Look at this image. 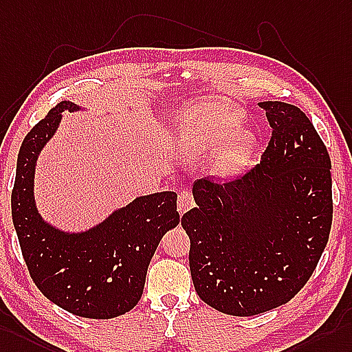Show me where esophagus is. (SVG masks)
Wrapping results in <instances>:
<instances>
[{
	"label": "esophagus",
	"mask_w": 352,
	"mask_h": 352,
	"mask_svg": "<svg viewBox=\"0 0 352 352\" xmlns=\"http://www.w3.org/2000/svg\"><path fill=\"white\" fill-rule=\"evenodd\" d=\"M194 197L191 194V191L188 190H182L181 194L177 197V210L179 213H185L186 210H190L191 208H194Z\"/></svg>",
	"instance_id": "esophagus-1"
}]
</instances>
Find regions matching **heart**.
I'll use <instances>...</instances> for the list:
<instances>
[{
  "mask_svg": "<svg viewBox=\"0 0 352 352\" xmlns=\"http://www.w3.org/2000/svg\"><path fill=\"white\" fill-rule=\"evenodd\" d=\"M184 140L197 144L215 143L233 133L241 122V113L221 101H206L184 110L177 119ZM251 149V137L241 134L221 144L213 166L222 175H230L241 166Z\"/></svg>",
  "mask_w": 352,
  "mask_h": 352,
  "instance_id": "b5f03b06",
  "label": "heart"
}]
</instances>
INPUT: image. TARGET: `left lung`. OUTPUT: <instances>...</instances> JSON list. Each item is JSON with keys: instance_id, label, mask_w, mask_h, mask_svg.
Masks as SVG:
<instances>
[{"instance_id": "8db88e82", "label": "left lung", "mask_w": 352, "mask_h": 352, "mask_svg": "<svg viewBox=\"0 0 352 352\" xmlns=\"http://www.w3.org/2000/svg\"><path fill=\"white\" fill-rule=\"evenodd\" d=\"M272 126L260 164L226 184L199 179L190 236L197 294L222 314L251 316L289 302L318 264L333 219L331 161L302 110L264 101Z\"/></svg>"}]
</instances>
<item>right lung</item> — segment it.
Returning <instances> with one entry per match:
<instances>
[{"label":"right lung","mask_w":352,"mask_h":352,"mask_svg":"<svg viewBox=\"0 0 352 352\" xmlns=\"http://www.w3.org/2000/svg\"><path fill=\"white\" fill-rule=\"evenodd\" d=\"M79 109L74 102L61 101L23 139L12 191V217L23 260L41 293L70 314L109 320L139 303L161 237L179 224L177 194L137 197L83 233H65L43 221L34 201L36 161L56 131L63 111Z\"/></svg>","instance_id":"add662e5"}]
</instances>
